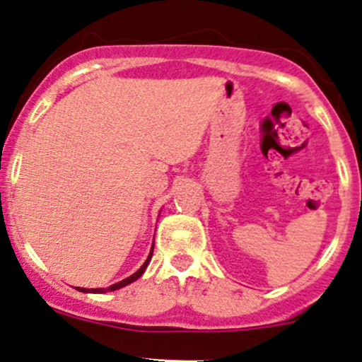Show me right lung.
<instances>
[{"label":"right lung","instance_id":"add662e5","mask_svg":"<svg viewBox=\"0 0 362 362\" xmlns=\"http://www.w3.org/2000/svg\"><path fill=\"white\" fill-rule=\"evenodd\" d=\"M152 250H154V245H152L149 257H147V260L144 262L142 267H140L139 271H136L135 274H132L130 277H127V279L119 281V283H116V284H111V286H109V288H78V290L83 291V293H107V291H116V290H119V288H123V286H128V284L133 283V281L139 279V277L142 276L144 272H146L147 265H149V262H151V258H152Z\"/></svg>","mask_w":362,"mask_h":362}]
</instances>
